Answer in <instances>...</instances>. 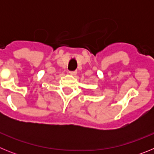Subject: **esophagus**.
<instances>
[{
  "label": "esophagus",
  "mask_w": 154,
  "mask_h": 154,
  "mask_svg": "<svg viewBox=\"0 0 154 154\" xmlns=\"http://www.w3.org/2000/svg\"><path fill=\"white\" fill-rule=\"evenodd\" d=\"M69 74L72 75H75L77 74V72H76V71H70V72H69Z\"/></svg>",
  "instance_id": "34e87169"
}]
</instances>
